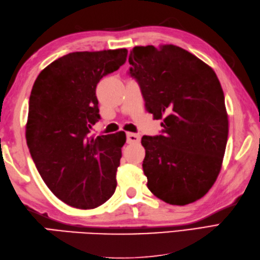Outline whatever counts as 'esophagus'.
I'll list each match as a JSON object with an SVG mask.
<instances>
[{
  "mask_svg": "<svg viewBox=\"0 0 260 260\" xmlns=\"http://www.w3.org/2000/svg\"><path fill=\"white\" fill-rule=\"evenodd\" d=\"M127 143L128 144H134V143H139L141 141V136L139 134H134V133H127Z\"/></svg>",
  "mask_w": 260,
  "mask_h": 260,
  "instance_id": "34e87169",
  "label": "esophagus"
}]
</instances>
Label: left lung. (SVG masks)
<instances>
[{
  "label": "left lung",
  "mask_w": 260,
  "mask_h": 260,
  "mask_svg": "<svg viewBox=\"0 0 260 260\" xmlns=\"http://www.w3.org/2000/svg\"><path fill=\"white\" fill-rule=\"evenodd\" d=\"M129 76L162 134L143 136V171L154 196L174 206L201 199L217 180L228 140V115L217 75L173 45L135 47Z\"/></svg>",
  "instance_id": "8db88e82"
}]
</instances>
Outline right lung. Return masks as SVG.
<instances>
[{"label":"right lung","instance_id":"obj_1","mask_svg":"<svg viewBox=\"0 0 260 260\" xmlns=\"http://www.w3.org/2000/svg\"><path fill=\"white\" fill-rule=\"evenodd\" d=\"M126 49L71 52L39 74L32 87L26 144L42 180L68 206L93 209L114 194L125 133L90 136L101 119L96 87L124 64Z\"/></svg>","mask_w":260,"mask_h":260}]
</instances>
